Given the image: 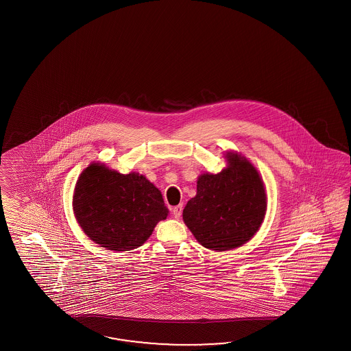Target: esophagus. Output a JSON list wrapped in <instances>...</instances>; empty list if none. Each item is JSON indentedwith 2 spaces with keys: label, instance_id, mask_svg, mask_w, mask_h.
Instances as JSON below:
<instances>
[{
  "label": "esophagus",
  "instance_id": "34e87169",
  "mask_svg": "<svg viewBox=\"0 0 351 351\" xmlns=\"http://www.w3.org/2000/svg\"><path fill=\"white\" fill-rule=\"evenodd\" d=\"M182 209H183V206H182V204H178V206L173 207L172 212L174 218H177V219L180 218V215H182Z\"/></svg>",
  "mask_w": 351,
  "mask_h": 351
}]
</instances>
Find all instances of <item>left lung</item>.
Returning a JSON list of instances; mask_svg holds the SVG:
<instances>
[{
  "mask_svg": "<svg viewBox=\"0 0 351 351\" xmlns=\"http://www.w3.org/2000/svg\"><path fill=\"white\" fill-rule=\"evenodd\" d=\"M227 167L202 173L197 194L183 209V221L202 246L228 251L247 243L260 230L267 209L261 174L245 156L228 150Z\"/></svg>",
  "mask_w": 351,
  "mask_h": 351,
  "instance_id": "left-lung-1",
  "label": "left lung"
}]
</instances>
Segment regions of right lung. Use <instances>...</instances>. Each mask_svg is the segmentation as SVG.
<instances>
[{
  "label": "right lung",
  "mask_w": 351,
  "mask_h": 351,
  "mask_svg": "<svg viewBox=\"0 0 351 351\" xmlns=\"http://www.w3.org/2000/svg\"><path fill=\"white\" fill-rule=\"evenodd\" d=\"M73 209L84 233L110 251L142 246L169 213L160 191L145 176L121 174L100 162L79 176Z\"/></svg>",
  "instance_id": "add662e5"
}]
</instances>
